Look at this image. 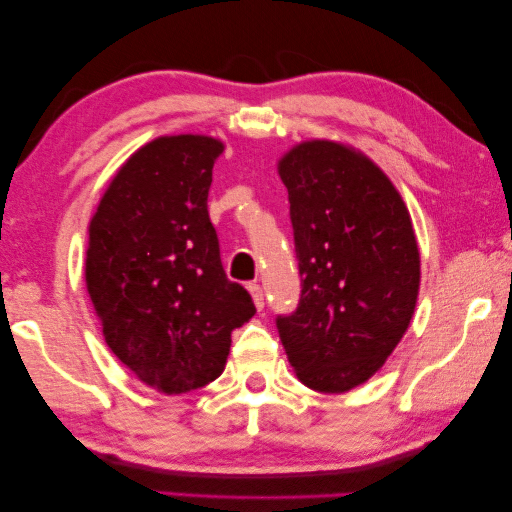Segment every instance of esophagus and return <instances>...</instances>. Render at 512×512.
Returning a JSON list of instances; mask_svg holds the SVG:
<instances>
[{"mask_svg":"<svg viewBox=\"0 0 512 512\" xmlns=\"http://www.w3.org/2000/svg\"><path fill=\"white\" fill-rule=\"evenodd\" d=\"M247 290L251 292V299H254V304L258 311L265 306V295H263V288L258 286V283H247Z\"/></svg>","mask_w":512,"mask_h":512,"instance_id":"obj_1","label":"esophagus"}]
</instances>
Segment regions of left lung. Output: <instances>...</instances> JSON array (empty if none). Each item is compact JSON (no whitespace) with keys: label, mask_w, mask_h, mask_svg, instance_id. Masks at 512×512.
I'll return each instance as SVG.
<instances>
[{"label":"left lung","mask_w":512,"mask_h":512,"mask_svg":"<svg viewBox=\"0 0 512 512\" xmlns=\"http://www.w3.org/2000/svg\"><path fill=\"white\" fill-rule=\"evenodd\" d=\"M301 295L276 317L299 381L347 392L383 367L410 324L420 249L404 199L370 158L308 140L279 161Z\"/></svg>","instance_id":"8db88e82"}]
</instances>
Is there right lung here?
I'll use <instances>...</instances> for the list:
<instances>
[{"instance_id":"add662e5","label":"right lung","mask_w":512,"mask_h":512,"mask_svg":"<svg viewBox=\"0 0 512 512\" xmlns=\"http://www.w3.org/2000/svg\"><path fill=\"white\" fill-rule=\"evenodd\" d=\"M208 136H163L115 174L90 220L86 286L106 345L140 381L181 395L222 374L231 333L256 313L226 279L208 217Z\"/></svg>"}]
</instances>
